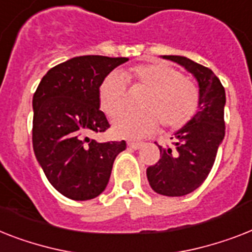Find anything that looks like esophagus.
Segmentation results:
<instances>
[{"label":"esophagus","mask_w":252,"mask_h":252,"mask_svg":"<svg viewBox=\"0 0 252 252\" xmlns=\"http://www.w3.org/2000/svg\"><path fill=\"white\" fill-rule=\"evenodd\" d=\"M128 146L133 149V150H138V149L142 147V142H128Z\"/></svg>","instance_id":"obj_1"}]
</instances>
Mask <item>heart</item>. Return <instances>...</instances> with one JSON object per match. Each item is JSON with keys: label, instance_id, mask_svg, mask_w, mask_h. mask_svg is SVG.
<instances>
[{"label": "heart", "instance_id": "heart-1", "mask_svg": "<svg viewBox=\"0 0 252 252\" xmlns=\"http://www.w3.org/2000/svg\"><path fill=\"white\" fill-rule=\"evenodd\" d=\"M148 89L143 102L144 112L122 113L112 123L118 138L136 140L150 134L159 126L180 129L193 119L199 107V92L191 81L163 62L136 64L120 75L108 73L98 88L99 107L112 118L125 100V81Z\"/></svg>", "mask_w": 252, "mask_h": 252}]
</instances>
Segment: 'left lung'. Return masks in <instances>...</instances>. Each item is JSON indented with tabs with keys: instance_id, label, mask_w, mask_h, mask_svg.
Instances as JSON below:
<instances>
[{
	"instance_id": "left-lung-1",
	"label": "left lung",
	"mask_w": 252,
	"mask_h": 252,
	"mask_svg": "<svg viewBox=\"0 0 252 252\" xmlns=\"http://www.w3.org/2000/svg\"><path fill=\"white\" fill-rule=\"evenodd\" d=\"M193 75L199 87V107L185 126L173 134V146L161 147L160 159L146 169L154 191L167 197H183L207 179L218 149L225 136V89L207 67L180 55H163Z\"/></svg>"
}]
</instances>
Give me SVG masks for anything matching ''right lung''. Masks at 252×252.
I'll return each instance as SVG.
<instances>
[{
    "label": "right lung",
    "mask_w": 252,
    "mask_h": 252,
    "mask_svg": "<svg viewBox=\"0 0 252 252\" xmlns=\"http://www.w3.org/2000/svg\"><path fill=\"white\" fill-rule=\"evenodd\" d=\"M128 58L83 55L49 69L33 94L32 144L49 183L64 197L88 200L107 186L126 141L97 142L92 133L110 128L99 110L98 88Z\"/></svg>",
    "instance_id": "1"
}]
</instances>
